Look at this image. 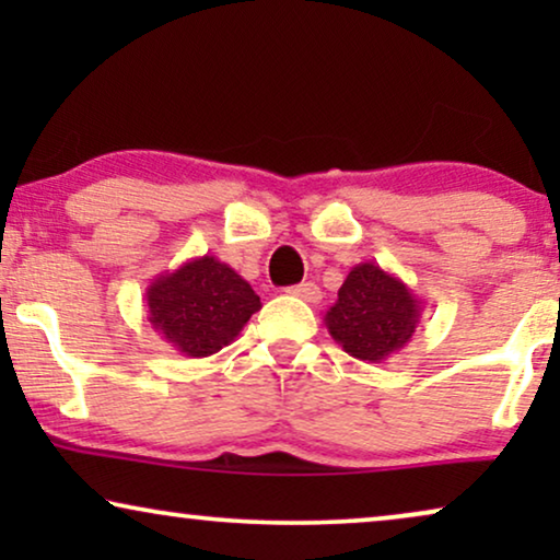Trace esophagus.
Segmentation results:
<instances>
[{"label":"esophagus","mask_w":560,"mask_h":560,"mask_svg":"<svg viewBox=\"0 0 560 560\" xmlns=\"http://www.w3.org/2000/svg\"><path fill=\"white\" fill-rule=\"evenodd\" d=\"M288 293L301 298V301H305V303H318L320 301V288L316 285V282H301V285L290 288Z\"/></svg>","instance_id":"1"}]
</instances>
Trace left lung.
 Listing matches in <instances>:
<instances>
[{
  "label": "left lung",
  "instance_id": "obj_1",
  "mask_svg": "<svg viewBox=\"0 0 560 560\" xmlns=\"http://www.w3.org/2000/svg\"><path fill=\"white\" fill-rule=\"evenodd\" d=\"M420 316L423 301L400 278L374 262H359L349 270L324 324L347 354L380 364L408 347Z\"/></svg>",
  "mask_w": 560,
  "mask_h": 560
}]
</instances>
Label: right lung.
<instances>
[{"mask_svg":"<svg viewBox=\"0 0 560 560\" xmlns=\"http://www.w3.org/2000/svg\"><path fill=\"white\" fill-rule=\"evenodd\" d=\"M144 301L152 328L190 359L229 347L252 313L262 308L249 282L211 255L160 272L144 290Z\"/></svg>","mask_w":560,"mask_h":560,"instance_id":"right-lung-1","label":"right lung"}]
</instances>
